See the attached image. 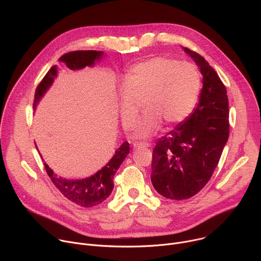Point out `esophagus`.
<instances>
[{"label":"esophagus","mask_w":261,"mask_h":261,"mask_svg":"<svg viewBox=\"0 0 261 261\" xmlns=\"http://www.w3.org/2000/svg\"><path fill=\"white\" fill-rule=\"evenodd\" d=\"M133 146L134 147H150L151 143L145 142V141H134Z\"/></svg>","instance_id":"esophagus-1"}]
</instances>
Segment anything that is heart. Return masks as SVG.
Returning a JSON list of instances; mask_svg holds the SVG:
<instances>
[{"label": "heart", "mask_w": 261, "mask_h": 261, "mask_svg": "<svg viewBox=\"0 0 261 261\" xmlns=\"http://www.w3.org/2000/svg\"><path fill=\"white\" fill-rule=\"evenodd\" d=\"M200 88V72L192 63L166 57L142 61L130 69L120 90L122 125L132 128L140 102L145 111L135 127L134 137L151 136L162 122L168 127L176 125L193 111Z\"/></svg>", "instance_id": "1"}]
</instances>
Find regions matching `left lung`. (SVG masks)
Wrapping results in <instances>:
<instances>
[{"label": "left lung", "mask_w": 261, "mask_h": 261, "mask_svg": "<svg viewBox=\"0 0 261 261\" xmlns=\"http://www.w3.org/2000/svg\"><path fill=\"white\" fill-rule=\"evenodd\" d=\"M200 68L202 89L193 113L156 142L151 179L168 199L197 194L210 180L229 136V107L224 84L199 54L185 47Z\"/></svg>", "instance_id": "obj_1"}]
</instances>
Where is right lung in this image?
Wrapping results in <instances>:
<instances>
[{
    "label": "right lung",
    "mask_w": 261,
    "mask_h": 261,
    "mask_svg": "<svg viewBox=\"0 0 261 261\" xmlns=\"http://www.w3.org/2000/svg\"><path fill=\"white\" fill-rule=\"evenodd\" d=\"M102 51L97 50H75L63 55L58 61L71 70L83 69L86 66H92L96 60L102 57ZM57 75V67H51L45 76L37 86L34 97V108L37 102L43 96L46 90L50 87ZM129 154V143L125 141L106 166L99 170L96 174L85 179H66L58 176L43 163L45 170L51 181L60 192L70 201L83 207H93L101 204L114 189V176L119 169L126 156Z\"/></svg>",
    "instance_id": "add662e5"
}]
</instances>
